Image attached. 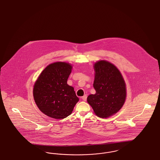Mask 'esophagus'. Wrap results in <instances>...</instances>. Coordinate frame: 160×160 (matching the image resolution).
<instances>
[{
    "mask_svg": "<svg viewBox=\"0 0 160 160\" xmlns=\"http://www.w3.org/2000/svg\"><path fill=\"white\" fill-rule=\"evenodd\" d=\"M82 99L83 100V101H86V99H87V95H84L83 97H82Z\"/></svg>",
    "mask_w": 160,
    "mask_h": 160,
    "instance_id": "34e87169",
    "label": "esophagus"
}]
</instances>
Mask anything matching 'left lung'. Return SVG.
<instances>
[{"label": "left lung", "instance_id": "1", "mask_svg": "<svg viewBox=\"0 0 160 160\" xmlns=\"http://www.w3.org/2000/svg\"><path fill=\"white\" fill-rule=\"evenodd\" d=\"M93 88L96 93L89 95L88 102L100 118H108L117 113L126 98V86L122 76L114 65L106 61L94 65Z\"/></svg>", "mask_w": 160, "mask_h": 160}]
</instances>
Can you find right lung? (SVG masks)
<instances>
[{
  "label": "right lung",
  "instance_id": "add662e5",
  "mask_svg": "<svg viewBox=\"0 0 160 160\" xmlns=\"http://www.w3.org/2000/svg\"><path fill=\"white\" fill-rule=\"evenodd\" d=\"M72 66L55 62L41 73L33 88V98L39 110L54 119H63L71 114L78 101L74 88L67 84Z\"/></svg>",
  "mask_w": 160,
  "mask_h": 160
}]
</instances>
